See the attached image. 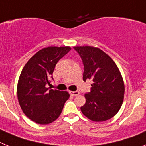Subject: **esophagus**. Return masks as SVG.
Instances as JSON below:
<instances>
[{
    "instance_id": "1",
    "label": "esophagus",
    "mask_w": 146,
    "mask_h": 146,
    "mask_svg": "<svg viewBox=\"0 0 146 146\" xmlns=\"http://www.w3.org/2000/svg\"><path fill=\"white\" fill-rule=\"evenodd\" d=\"M69 93H70L71 96H76L79 95V92H78V91H70Z\"/></svg>"
}]
</instances>
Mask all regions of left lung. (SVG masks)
<instances>
[{"mask_svg":"<svg viewBox=\"0 0 146 146\" xmlns=\"http://www.w3.org/2000/svg\"><path fill=\"white\" fill-rule=\"evenodd\" d=\"M84 66L83 80H92L91 91L85 94L86 103L80 108L86 117L104 121L117 113L123 102L125 84L113 60L101 49L92 46L74 47Z\"/></svg>","mask_w":146,"mask_h":146,"instance_id":"1","label":"left lung"}]
</instances>
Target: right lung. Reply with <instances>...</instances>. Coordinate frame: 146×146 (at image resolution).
Returning a JSON list of instances; mask_svg holds the SVG:
<instances>
[{
    "label": "right lung",
    "instance_id": "obj_1",
    "mask_svg": "<svg viewBox=\"0 0 146 146\" xmlns=\"http://www.w3.org/2000/svg\"><path fill=\"white\" fill-rule=\"evenodd\" d=\"M70 47H48L38 50L24 66L17 86V96L23 113L32 121L48 125L62 113L70 95L53 90L50 81L55 66Z\"/></svg>",
    "mask_w": 146,
    "mask_h": 146
}]
</instances>
